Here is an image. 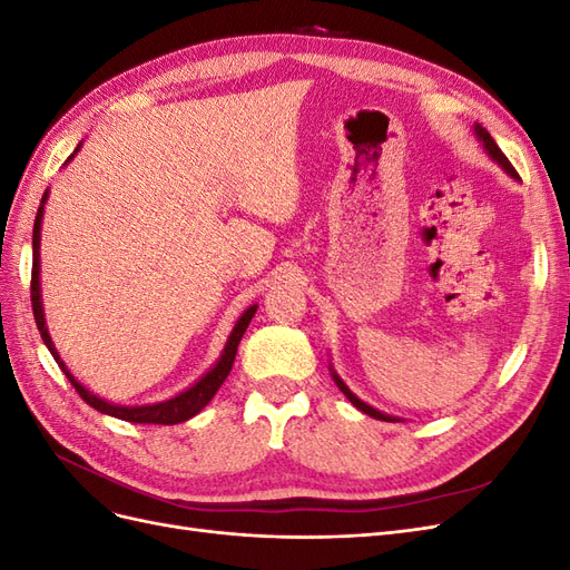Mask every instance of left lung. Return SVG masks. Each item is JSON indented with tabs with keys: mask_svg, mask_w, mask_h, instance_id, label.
Instances as JSON below:
<instances>
[{
	"mask_svg": "<svg viewBox=\"0 0 570 570\" xmlns=\"http://www.w3.org/2000/svg\"><path fill=\"white\" fill-rule=\"evenodd\" d=\"M473 130H475V137H478V140L482 142V149H485V151L490 154V157H492V159H494L499 166H502V168L507 170V174H509L513 180H521V178H519V174H515V168L511 166V161L504 157V151L499 149V147H497V142L492 140V135H490L485 128H482L480 124H475V126H473ZM333 381H335V383H337V387L344 392V396H347V400H350V402H352V404H354L358 411H364L366 416H373V419H377V421H387V423L400 421V419H394V416H387V413H383V411L373 409V406H371V404H366V402H361L358 396H356V394H354V392H352L347 385L342 383V377H340L335 371H333Z\"/></svg>",
	"mask_w": 570,
	"mask_h": 570,
	"instance_id": "obj_1",
	"label": "left lung"
}]
</instances>
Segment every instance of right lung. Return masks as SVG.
Returning <instances> with one entry per match:
<instances>
[{
  "label": "right lung",
  "mask_w": 570,
  "mask_h": 570,
  "mask_svg": "<svg viewBox=\"0 0 570 570\" xmlns=\"http://www.w3.org/2000/svg\"><path fill=\"white\" fill-rule=\"evenodd\" d=\"M80 145L76 147V151L71 154V157L66 159V164L71 161L76 154H78ZM49 193L42 195V202H40V209H38V216H36V226H32V275H30V302H32V316H36V323H38V331L42 335V342L47 344V350L51 352V356H55V361L59 364V368L66 373L68 381H71V385L76 387V392L82 396L85 402H88L92 409L107 413V416H114V419H120V421H130V423H157V425H176V423H183L187 419H193L195 413H199L206 404H209L214 400V394L218 392V387L223 385V381H226L230 368H233V361H235V354H237V344L239 340H243L245 331L249 321L254 318L256 314V304L249 306L247 312L239 316V321L235 323L233 333L226 342V347H223V354L220 358L216 361V364L206 371L199 381L187 387L185 392L170 396V400H164V402H157V404H142V406H120V404H111L107 400H101V396L92 394L88 387L80 385L76 381V375L66 368V364L61 361L55 342H51L49 337V331H47V321H45V308H42V289H40V230H42V214H45V202H47Z\"/></svg>",
  "instance_id": "add662e5"
}]
</instances>
